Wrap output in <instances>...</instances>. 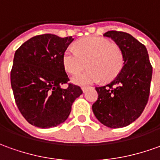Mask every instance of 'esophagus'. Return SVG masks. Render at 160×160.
<instances>
[{
	"mask_svg": "<svg viewBox=\"0 0 160 160\" xmlns=\"http://www.w3.org/2000/svg\"><path fill=\"white\" fill-rule=\"evenodd\" d=\"M88 88H89V87H83V88H82V91H83V92H86V91H87Z\"/></svg>",
	"mask_w": 160,
	"mask_h": 160,
	"instance_id": "esophagus-1",
	"label": "esophagus"
}]
</instances>
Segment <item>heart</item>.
I'll return each mask as SVG.
<instances>
[{"instance_id": "heart-1", "label": "heart", "mask_w": 160, "mask_h": 160, "mask_svg": "<svg viewBox=\"0 0 160 160\" xmlns=\"http://www.w3.org/2000/svg\"><path fill=\"white\" fill-rule=\"evenodd\" d=\"M76 50L66 49L63 54V65L66 70L76 74L90 68L72 78L79 85H88L102 80L111 81L122 69L124 58L121 48L111 43L110 40L102 37H88L75 43Z\"/></svg>"}]
</instances>
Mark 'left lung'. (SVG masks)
<instances>
[{
	"mask_svg": "<svg viewBox=\"0 0 160 160\" xmlns=\"http://www.w3.org/2000/svg\"><path fill=\"white\" fill-rule=\"evenodd\" d=\"M121 48L124 64L120 73L108 84L95 88L98 99L92 106L103 125L117 129L137 120L147 104L152 66L143 43L126 32L110 30L103 35Z\"/></svg>",
	"mask_w": 160,
	"mask_h": 160,
	"instance_id": "obj_1",
	"label": "left lung"
}]
</instances>
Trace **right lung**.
I'll return each mask as SVG.
<instances>
[{"instance_id": "1", "label": "right lung", "mask_w": 160, "mask_h": 160, "mask_svg": "<svg viewBox=\"0 0 160 160\" xmlns=\"http://www.w3.org/2000/svg\"><path fill=\"white\" fill-rule=\"evenodd\" d=\"M72 41V37L38 35L16 51L10 72L14 97L22 117L36 127L47 129L64 122L83 93L71 83L61 88L69 80L63 54Z\"/></svg>"}]
</instances>
